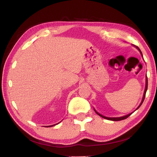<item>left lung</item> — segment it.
<instances>
[{"mask_svg":"<svg viewBox=\"0 0 157 157\" xmlns=\"http://www.w3.org/2000/svg\"><path fill=\"white\" fill-rule=\"evenodd\" d=\"M136 48L139 50V51L140 52V53L141 54V55H142V53H141V50H140V48H138V47L137 46H136ZM148 81H147V77H146V84H145V91H144V96H143V99H142V101H141V103H140V105L138 106V107H137L136 109H138L141 105V104L143 103V102H144V99H145V94H146V92H147V85H148ZM94 111H95V112H96L98 115H99V116H100V117H101L102 118H105V119H107V120H110V121H122V120H124V119H126V118H127L128 117H129L130 115H131L133 113H130V114H128V115H126V116H123V117H105V116H103L102 115H101V114H99V113H98L96 110H95L94 109Z\"/></svg>","mask_w":157,"mask_h":157,"instance_id":"8db88e82","label":"left lung"}]
</instances>
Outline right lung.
<instances>
[{
    "mask_svg": "<svg viewBox=\"0 0 157 157\" xmlns=\"http://www.w3.org/2000/svg\"><path fill=\"white\" fill-rule=\"evenodd\" d=\"M54 126V125H52V126Z\"/></svg>",
    "mask_w": 157,
    "mask_h": 157,
    "instance_id": "1",
    "label": "right lung"
}]
</instances>
